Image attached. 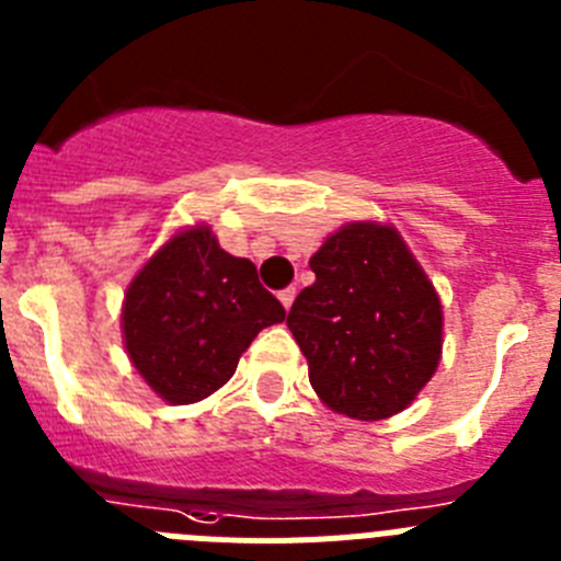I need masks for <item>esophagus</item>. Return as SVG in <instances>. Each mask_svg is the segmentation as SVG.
<instances>
[{"instance_id":"1","label":"esophagus","mask_w":561,"mask_h":561,"mask_svg":"<svg viewBox=\"0 0 561 561\" xmlns=\"http://www.w3.org/2000/svg\"><path fill=\"white\" fill-rule=\"evenodd\" d=\"M277 297H280V304H284V309L289 311V309H291V304H295L297 289H295V286H286L284 291H277Z\"/></svg>"}]
</instances>
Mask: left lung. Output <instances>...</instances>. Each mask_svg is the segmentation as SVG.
Listing matches in <instances>:
<instances>
[{
	"mask_svg": "<svg viewBox=\"0 0 561 561\" xmlns=\"http://www.w3.org/2000/svg\"><path fill=\"white\" fill-rule=\"evenodd\" d=\"M317 280L286 325L309 359V381L336 413L379 421L433 379L440 300L393 227L348 225L311 255Z\"/></svg>",
	"mask_w": 561,
	"mask_h": 561,
	"instance_id": "1",
	"label": "left lung"
}]
</instances>
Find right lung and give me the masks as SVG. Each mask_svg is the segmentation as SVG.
Listing matches in <instances>:
<instances>
[{
  "label": "right lung",
  "mask_w": 561,
  "mask_h": 561,
  "mask_svg": "<svg viewBox=\"0 0 561 561\" xmlns=\"http://www.w3.org/2000/svg\"><path fill=\"white\" fill-rule=\"evenodd\" d=\"M284 317L252 261L221 250L207 227H193L137 272L123 334L142 379L171 404H193L216 393L257 331Z\"/></svg>",
  "instance_id": "right-lung-1"
}]
</instances>
